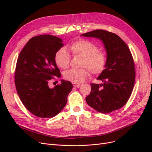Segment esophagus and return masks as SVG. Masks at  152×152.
<instances>
[{"instance_id":"34e87169","label":"esophagus","mask_w":152,"mask_h":152,"mask_svg":"<svg viewBox=\"0 0 152 152\" xmlns=\"http://www.w3.org/2000/svg\"><path fill=\"white\" fill-rule=\"evenodd\" d=\"M72 85L75 87H79L80 86V83H72Z\"/></svg>"}]
</instances>
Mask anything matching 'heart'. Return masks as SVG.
<instances>
[{"instance_id":"1","label":"heart","mask_w":152,"mask_h":152,"mask_svg":"<svg viewBox=\"0 0 152 152\" xmlns=\"http://www.w3.org/2000/svg\"><path fill=\"white\" fill-rule=\"evenodd\" d=\"M69 48L73 56H83L80 68H72L64 73L65 80L72 83H80L84 81L89 75V71L94 75H99L104 71L107 64L105 53L99 50V47L92 42L80 39L72 42ZM56 64L62 69L69 67L71 55L66 48H60L55 53Z\"/></svg>"}]
</instances>
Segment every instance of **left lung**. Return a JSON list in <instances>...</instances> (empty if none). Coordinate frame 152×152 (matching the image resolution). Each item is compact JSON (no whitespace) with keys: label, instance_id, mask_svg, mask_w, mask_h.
Returning <instances> with one entry per match:
<instances>
[{"label":"left lung","instance_id":"8db88e82","mask_svg":"<svg viewBox=\"0 0 152 152\" xmlns=\"http://www.w3.org/2000/svg\"><path fill=\"white\" fill-rule=\"evenodd\" d=\"M81 35L100 39L107 52L106 67L97 77L104 83H91L87 104L104 114L121 109L129 100L135 81L134 63L129 47L118 35L106 30H96Z\"/></svg>","mask_w":152,"mask_h":152}]
</instances>
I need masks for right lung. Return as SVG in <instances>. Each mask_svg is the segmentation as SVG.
<instances>
[{
  "instance_id": "1",
  "label": "right lung",
  "mask_w": 152,
  "mask_h": 152,
  "mask_svg": "<svg viewBox=\"0 0 152 152\" xmlns=\"http://www.w3.org/2000/svg\"><path fill=\"white\" fill-rule=\"evenodd\" d=\"M64 45L61 38L50 35L31 38L19 53L15 70V85L24 107L41 118L57 115L67 104L72 83L61 80L53 88L48 83L61 75L54 60Z\"/></svg>"
}]
</instances>
